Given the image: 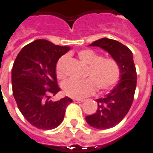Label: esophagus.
Wrapping results in <instances>:
<instances>
[{"mask_svg": "<svg viewBox=\"0 0 153 153\" xmlns=\"http://www.w3.org/2000/svg\"><path fill=\"white\" fill-rule=\"evenodd\" d=\"M74 101L76 103H83L85 101V100H79V99H74Z\"/></svg>", "mask_w": 153, "mask_h": 153, "instance_id": "1", "label": "esophagus"}]
</instances>
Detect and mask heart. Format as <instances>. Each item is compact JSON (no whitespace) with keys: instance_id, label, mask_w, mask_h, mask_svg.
Listing matches in <instances>:
<instances>
[{"instance_id":"obj_1","label":"heart","mask_w":153,"mask_h":153,"mask_svg":"<svg viewBox=\"0 0 153 153\" xmlns=\"http://www.w3.org/2000/svg\"><path fill=\"white\" fill-rule=\"evenodd\" d=\"M78 57L81 62L89 65L86 70L88 78L82 80L69 79L64 81L62 89L67 96L74 99L83 98L94 93L95 87L100 90H108L120 79V68L114 59L103 58L102 55L91 49L79 51ZM66 59V56H62L56 63L55 72L59 79L66 76L64 70Z\"/></svg>"}]
</instances>
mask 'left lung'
Here are the masks:
<instances>
[{
  "instance_id": "left-lung-1",
  "label": "left lung",
  "mask_w": 153,
  "mask_h": 153,
  "mask_svg": "<svg viewBox=\"0 0 153 153\" xmlns=\"http://www.w3.org/2000/svg\"><path fill=\"white\" fill-rule=\"evenodd\" d=\"M90 46L100 47L108 52L120 68L118 85L104 98L97 99L96 112L85 117L87 123L92 127L99 130L111 128L126 116L133 102L137 79L133 55L131 51L120 42L106 37L94 41Z\"/></svg>"
}]
</instances>
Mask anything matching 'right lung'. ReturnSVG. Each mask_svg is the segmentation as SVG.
Returning <instances> with one entry per match:
<instances>
[{
  "label": "right lung",
  "mask_w": 153,
  "mask_h": 153,
  "mask_svg": "<svg viewBox=\"0 0 153 153\" xmlns=\"http://www.w3.org/2000/svg\"><path fill=\"white\" fill-rule=\"evenodd\" d=\"M70 49L38 39L20 51L11 71L12 93L18 109L33 126L52 130L63 121L68 97L53 101L50 94L60 90L55 72L59 59Z\"/></svg>",
  "instance_id": "obj_1"
}]
</instances>
